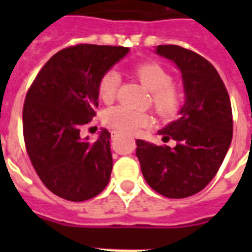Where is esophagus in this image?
<instances>
[{"mask_svg":"<svg viewBox=\"0 0 252 252\" xmlns=\"http://www.w3.org/2000/svg\"><path fill=\"white\" fill-rule=\"evenodd\" d=\"M111 134H112V140H115V138H116V137H119L118 132H112V133H111Z\"/></svg>","mask_w":252,"mask_h":252,"instance_id":"esophagus-1","label":"esophagus"}]
</instances>
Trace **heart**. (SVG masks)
Returning <instances> with one entry per match:
<instances>
[{
	"instance_id": "b5f03b06",
	"label": "heart",
	"mask_w": 252,
	"mask_h": 252,
	"mask_svg": "<svg viewBox=\"0 0 252 252\" xmlns=\"http://www.w3.org/2000/svg\"><path fill=\"white\" fill-rule=\"evenodd\" d=\"M132 72L140 82L152 91V103L158 116L162 119H172L179 112L183 94L178 86L172 82L171 73L158 63H142L136 65ZM120 76L114 69H110L102 74L98 82L99 98L104 103H111L116 98ZM103 123L108 128L120 133L132 134L138 128L148 126L149 115L141 111L130 110L128 107H111L103 114Z\"/></svg>"
}]
</instances>
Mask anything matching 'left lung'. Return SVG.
Returning a JSON list of instances; mask_svg holds the SVG:
<instances>
[{
  "label": "left lung",
  "mask_w": 252,
  "mask_h": 252,
  "mask_svg": "<svg viewBox=\"0 0 252 252\" xmlns=\"http://www.w3.org/2000/svg\"><path fill=\"white\" fill-rule=\"evenodd\" d=\"M183 77L186 103L179 119L158 133L176 145L157 146L137 140L138 161L146 183L170 199H183L207 187L219 171L233 137L230 98L219 72L193 51L158 45Z\"/></svg>",
  "instance_id": "left-lung-1"
}]
</instances>
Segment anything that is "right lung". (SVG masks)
Segmentation results:
<instances>
[{
    "label": "right lung",
    "mask_w": 252,
    "mask_h": 252,
    "mask_svg": "<svg viewBox=\"0 0 252 252\" xmlns=\"http://www.w3.org/2000/svg\"><path fill=\"white\" fill-rule=\"evenodd\" d=\"M129 48L77 44L53 55L26 94L23 138L30 161L45 187L69 201L93 199L112 171L111 134L94 142L81 138V126L98 107V82Z\"/></svg>",
    "instance_id": "1"
}]
</instances>
